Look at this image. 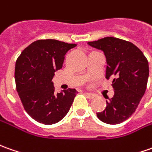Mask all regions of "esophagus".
Here are the masks:
<instances>
[{
	"mask_svg": "<svg viewBox=\"0 0 152 152\" xmlns=\"http://www.w3.org/2000/svg\"><path fill=\"white\" fill-rule=\"evenodd\" d=\"M86 96L89 99H92V98H94L95 97V95L93 94V93H91V92H86Z\"/></svg>",
	"mask_w": 152,
	"mask_h": 152,
	"instance_id": "obj_1",
	"label": "esophagus"
}]
</instances>
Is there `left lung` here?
<instances>
[{
	"instance_id": "8db88e82",
	"label": "left lung",
	"mask_w": 152,
	"mask_h": 152,
	"mask_svg": "<svg viewBox=\"0 0 152 152\" xmlns=\"http://www.w3.org/2000/svg\"><path fill=\"white\" fill-rule=\"evenodd\" d=\"M91 47L102 50L107 61L106 78H112L113 97L106 108L97 113L103 123L118 124L129 118L138 107L146 89L149 65L141 50L125 40L106 37L88 42Z\"/></svg>"
}]
</instances>
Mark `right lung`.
I'll return each instance as SVG.
<instances>
[{
	"mask_svg": "<svg viewBox=\"0 0 152 152\" xmlns=\"http://www.w3.org/2000/svg\"><path fill=\"white\" fill-rule=\"evenodd\" d=\"M76 46L55 39L37 40L17 60V91L26 112L39 123H57L71 108L77 91L69 88L55 93L52 79L62 68L67 51Z\"/></svg>",
	"mask_w": 152,
	"mask_h": 152,
	"instance_id": "obj_1",
	"label": "right lung"
}]
</instances>
